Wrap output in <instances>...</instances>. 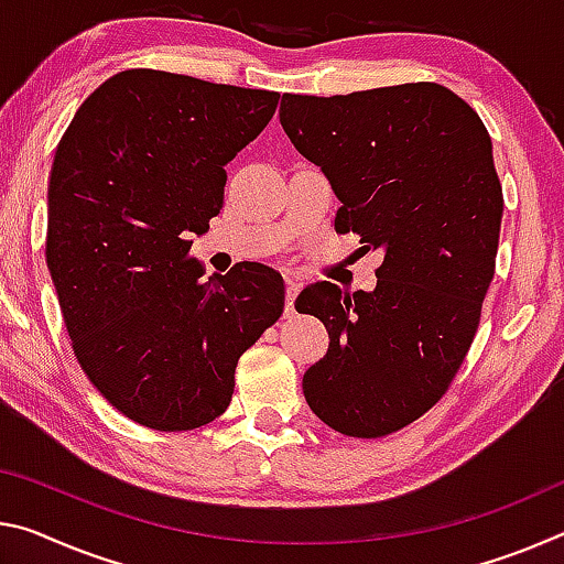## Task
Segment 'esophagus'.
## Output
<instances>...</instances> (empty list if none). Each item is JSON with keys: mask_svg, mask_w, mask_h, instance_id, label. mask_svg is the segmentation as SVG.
I'll return each instance as SVG.
<instances>
[{"mask_svg": "<svg viewBox=\"0 0 564 564\" xmlns=\"http://www.w3.org/2000/svg\"><path fill=\"white\" fill-rule=\"evenodd\" d=\"M299 289H301V281L296 275H285V314H291L293 311V301L299 296Z\"/></svg>", "mask_w": 564, "mask_h": 564, "instance_id": "34e87169", "label": "esophagus"}]
</instances>
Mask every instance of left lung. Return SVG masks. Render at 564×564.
Returning a JSON list of instances; mask_svg holds the SVG:
<instances>
[{"label": "left lung", "instance_id": "left-lung-1", "mask_svg": "<svg viewBox=\"0 0 564 564\" xmlns=\"http://www.w3.org/2000/svg\"><path fill=\"white\" fill-rule=\"evenodd\" d=\"M279 118L341 203L336 230L383 253L373 291L296 299L328 330L303 397L336 432L387 436L442 399L475 338L505 210L491 138L436 83L283 95Z\"/></svg>", "mask_w": 564, "mask_h": 564}]
</instances>
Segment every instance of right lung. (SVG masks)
Returning a JSON list of instances; mask_svg holds the SVG:
<instances>
[{
    "label": "right lung",
    "instance_id": "right-lung-1",
    "mask_svg": "<svg viewBox=\"0 0 564 564\" xmlns=\"http://www.w3.org/2000/svg\"><path fill=\"white\" fill-rule=\"evenodd\" d=\"M279 93L124 69L79 105L47 187V268L79 366L142 426L187 432L234 397L240 354L279 321L283 279L187 258L223 208L226 165Z\"/></svg>",
    "mask_w": 564,
    "mask_h": 564
}]
</instances>
